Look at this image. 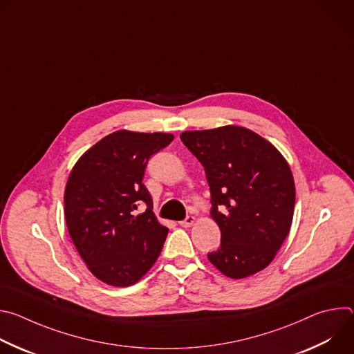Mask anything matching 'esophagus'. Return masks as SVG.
<instances>
[{
    "label": "esophagus",
    "mask_w": 354,
    "mask_h": 354,
    "mask_svg": "<svg viewBox=\"0 0 354 354\" xmlns=\"http://www.w3.org/2000/svg\"><path fill=\"white\" fill-rule=\"evenodd\" d=\"M194 221H196V218H194L193 216H186V218L182 220V221H179V224H180L182 227H190Z\"/></svg>",
    "instance_id": "34e87169"
}]
</instances>
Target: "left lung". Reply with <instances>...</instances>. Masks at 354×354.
Here are the masks:
<instances>
[{
	"mask_svg": "<svg viewBox=\"0 0 354 354\" xmlns=\"http://www.w3.org/2000/svg\"><path fill=\"white\" fill-rule=\"evenodd\" d=\"M182 142L203 165L212 217L221 243L209 261L225 276L243 279L265 269L288 235L295 186L287 161L245 127L185 131Z\"/></svg>",
	"mask_w": 354,
	"mask_h": 354,
	"instance_id": "8db88e82",
	"label": "left lung"
}]
</instances>
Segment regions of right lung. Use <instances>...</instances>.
Listing matches in <instances>:
<instances>
[{
    "label": "right lung",
    "mask_w": 354,
    "mask_h": 354,
    "mask_svg": "<svg viewBox=\"0 0 354 354\" xmlns=\"http://www.w3.org/2000/svg\"><path fill=\"white\" fill-rule=\"evenodd\" d=\"M172 140L168 133L119 130L91 147L70 174L67 228L91 273L106 284L137 283L161 254L168 228L157 221L142 178L149 158Z\"/></svg>",
    "instance_id": "add662e5"
}]
</instances>
